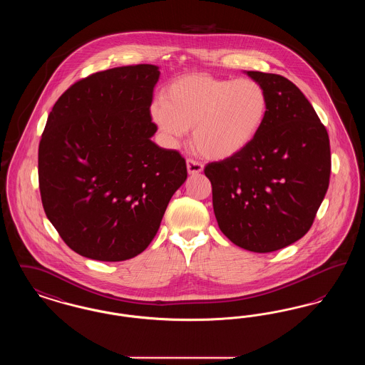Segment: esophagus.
<instances>
[{"label":"esophagus","instance_id":"34e87169","mask_svg":"<svg viewBox=\"0 0 365 365\" xmlns=\"http://www.w3.org/2000/svg\"><path fill=\"white\" fill-rule=\"evenodd\" d=\"M187 171H189V174H200V173H202V170H204V165H202V163H200V161H197V160H194V158H187Z\"/></svg>","mask_w":365,"mask_h":365}]
</instances>
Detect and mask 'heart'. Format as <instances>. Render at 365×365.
<instances>
[{"mask_svg": "<svg viewBox=\"0 0 365 365\" xmlns=\"http://www.w3.org/2000/svg\"><path fill=\"white\" fill-rule=\"evenodd\" d=\"M150 113L168 138L178 140L192 128L197 152L223 160L241 153L259 135L268 115V96L249 78L194 73L173 82Z\"/></svg>", "mask_w": 365, "mask_h": 365, "instance_id": "b5f03b06", "label": "heart"}]
</instances>
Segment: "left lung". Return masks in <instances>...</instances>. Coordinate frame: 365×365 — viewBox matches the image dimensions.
<instances>
[{"label":"left lung","mask_w":365,"mask_h":365,"mask_svg":"<svg viewBox=\"0 0 365 365\" xmlns=\"http://www.w3.org/2000/svg\"><path fill=\"white\" fill-rule=\"evenodd\" d=\"M265 88L268 115L241 153L209 163L219 228L256 253L283 249L312 227L330 183V139L312 105L293 82L247 71Z\"/></svg>","instance_id":"8db88e82"}]
</instances>
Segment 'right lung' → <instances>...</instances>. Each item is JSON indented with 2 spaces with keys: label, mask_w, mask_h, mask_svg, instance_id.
I'll list each match as a JSON object with an SVG mask.
<instances>
[{
  "label": "right lung",
  "mask_w": 365,
  "mask_h": 365,
  "mask_svg": "<svg viewBox=\"0 0 365 365\" xmlns=\"http://www.w3.org/2000/svg\"><path fill=\"white\" fill-rule=\"evenodd\" d=\"M158 76L152 64L91 73L49 113L38 149L41 200L61 240L83 257L142 253L187 178L180 153L150 139Z\"/></svg>",
  "instance_id": "1"
}]
</instances>
